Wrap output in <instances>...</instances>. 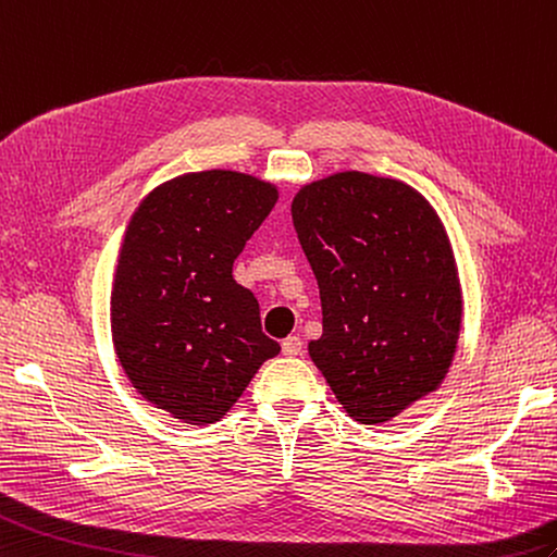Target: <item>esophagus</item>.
<instances>
[{
    "instance_id": "esophagus-1",
    "label": "esophagus",
    "mask_w": 557,
    "mask_h": 557,
    "mask_svg": "<svg viewBox=\"0 0 557 557\" xmlns=\"http://www.w3.org/2000/svg\"><path fill=\"white\" fill-rule=\"evenodd\" d=\"M301 348H304V342L299 339V337H287L282 342V354L284 356H299L301 354Z\"/></svg>"
}]
</instances>
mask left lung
Wrapping results in <instances>:
<instances>
[{"label":"left lung","mask_w":557,"mask_h":557,"mask_svg":"<svg viewBox=\"0 0 557 557\" xmlns=\"http://www.w3.org/2000/svg\"><path fill=\"white\" fill-rule=\"evenodd\" d=\"M292 220L320 287L310 358L356 422L396 418L456 354L462 299L442 220L412 187L358 171L301 187Z\"/></svg>","instance_id":"1"}]
</instances>
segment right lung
I'll list each match as a JSON object with an SVG mask.
<instances>
[{
    "label": "right lung",
    "instance_id": "obj_1",
    "mask_svg": "<svg viewBox=\"0 0 557 557\" xmlns=\"http://www.w3.org/2000/svg\"><path fill=\"white\" fill-rule=\"evenodd\" d=\"M275 201L277 189L251 175L187 173L153 189L127 225L111 292L113 346L135 389L177 420H220L280 354L256 296L232 277Z\"/></svg>",
    "mask_w": 557,
    "mask_h": 557
}]
</instances>
